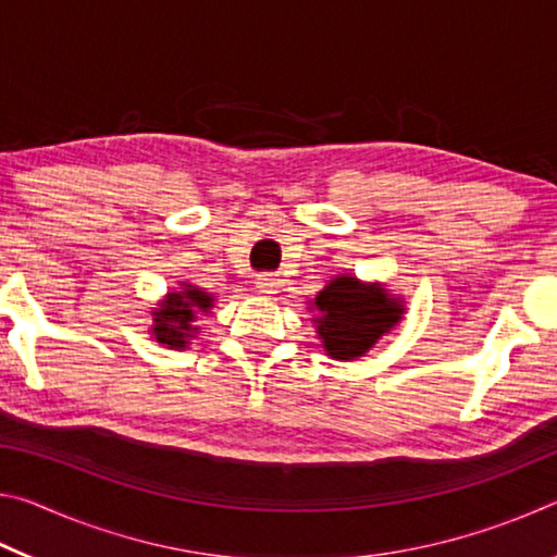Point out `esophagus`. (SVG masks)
I'll return each instance as SVG.
<instances>
[{"instance_id":"34e87169","label":"esophagus","mask_w":557,"mask_h":557,"mask_svg":"<svg viewBox=\"0 0 557 557\" xmlns=\"http://www.w3.org/2000/svg\"><path fill=\"white\" fill-rule=\"evenodd\" d=\"M256 287H258L260 295L272 297V295H277L280 282H277V277H275V275H260V277L256 280Z\"/></svg>"}]
</instances>
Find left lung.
I'll use <instances>...</instances> for the list:
<instances>
[{"label": "left lung", "mask_w": 557, "mask_h": 557, "mask_svg": "<svg viewBox=\"0 0 557 557\" xmlns=\"http://www.w3.org/2000/svg\"><path fill=\"white\" fill-rule=\"evenodd\" d=\"M314 324L326 356L354 361L366 356L383 334L403 319V301L381 285H366L351 275H338L314 297Z\"/></svg>", "instance_id": "obj_1"}]
</instances>
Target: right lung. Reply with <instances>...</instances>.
Wrapping results in <instances>:
<instances>
[{
	"label": "right lung",
	"instance_id": "add662e5",
	"mask_svg": "<svg viewBox=\"0 0 557 557\" xmlns=\"http://www.w3.org/2000/svg\"><path fill=\"white\" fill-rule=\"evenodd\" d=\"M213 307V297L194 285L169 292L166 299L152 312V334L159 344L169 348H184L188 338L196 334V317L206 314Z\"/></svg>",
	"mask_w": 557,
	"mask_h": 557
}]
</instances>
